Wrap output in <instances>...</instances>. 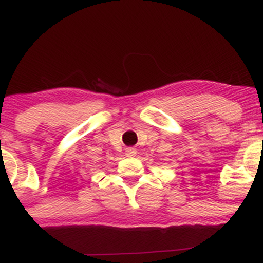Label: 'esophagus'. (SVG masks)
<instances>
[{
  "instance_id": "1",
  "label": "esophagus",
  "mask_w": 263,
  "mask_h": 263,
  "mask_svg": "<svg viewBox=\"0 0 263 263\" xmlns=\"http://www.w3.org/2000/svg\"><path fill=\"white\" fill-rule=\"evenodd\" d=\"M136 153H137L136 148H132V147H129V148H126V156H127V157H135Z\"/></svg>"
}]
</instances>
